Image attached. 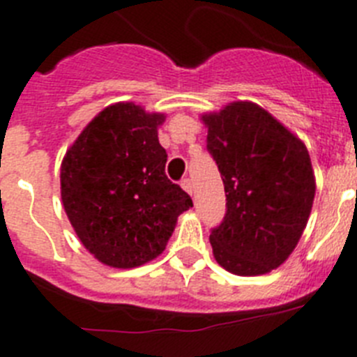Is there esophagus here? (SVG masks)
<instances>
[{
  "label": "esophagus",
  "mask_w": 357,
  "mask_h": 357,
  "mask_svg": "<svg viewBox=\"0 0 357 357\" xmlns=\"http://www.w3.org/2000/svg\"><path fill=\"white\" fill-rule=\"evenodd\" d=\"M181 185H182V189H184V191H188L189 195H192V182H191V178H184V181L181 182Z\"/></svg>",
  "instance_id": "34e87169"
}]
</instances>
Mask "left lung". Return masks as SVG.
<instances>
[{
    "instance_id": "8db88e82",
    "label": "left lung",
    "mask_w": 357,
    "mask_h": 357,
    "mask_svg": "<svg viewBox=\"0 0 357 357\" xmlns=\"http://www.w3.org/2000/svg\"><path fill=\"white\" fill-rule=\"evenodd\" d=\"M202 120L227 192V214L211 231L214 258L238 276L271 273L297 246L312 212L308 150L253 102H231Z\"/></svg>"
}]
</instances>
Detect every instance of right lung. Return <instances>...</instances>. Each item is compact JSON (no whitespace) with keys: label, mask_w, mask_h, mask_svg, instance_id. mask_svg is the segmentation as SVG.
Masks as SVG:
<instances>
[{"label":"right lung","mask_w":357,"mask_h":357,"mask_svg":"<svg viewBox=\"0 0 357 357\" xmlns=\"http://www.w3.org/2000/svg\"><path fill=\"white\" fill-rule=\"evenodd\" d=\"M165 114L132 102L100 111L61 162V202L83 246L109 267L130 269L165 251L191 196L165 173L157 138Z\"/></svg>","instance_id":"right-lung-1"}]
</instances>
